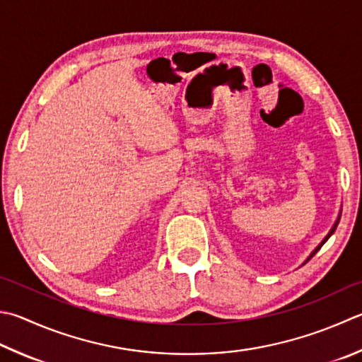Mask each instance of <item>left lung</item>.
<instances>
[{"label": "left lung", "instance_id": "obj_1", "mask_svg": "<svg viewBox=\"0 0 362 362\" xmlns=\"http://www.w3.org/2000/svg\"><path fill=\"white\" fill-rule=\"evenodd\" d=\"M339 221H340V214L337 216V221H336V222H334V225H332V227H331V230H329V233H328V235H326V236L323 238V241H322V243H320V244L317 245V247H315V249H313V250L310 252V255L308 257V260H305L304 263H308V262L310 260V258H312L313 255H315V254H317V252H318L320 249H322V245H323V244H325L326 241H328V240H329V238H331V235H332V233H334V231H336V228H337V225H339ZM304 263H303V264H304Z\"/></svg>", "mask_w": 362, "mask_h": 362}]
</instances>
